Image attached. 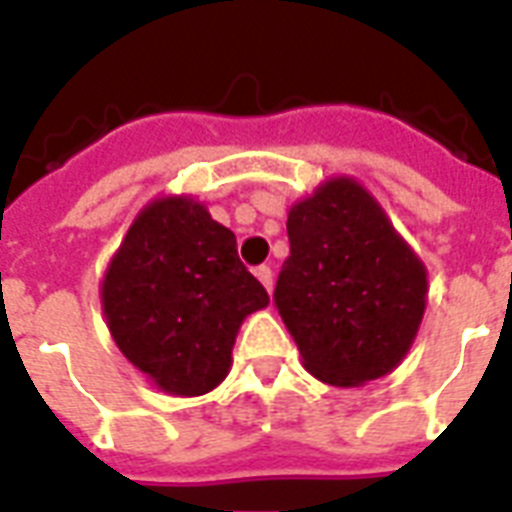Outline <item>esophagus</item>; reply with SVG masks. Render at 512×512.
Instances as JSON below:
<instances>
[{
  "mask_svg": "<svg viewBox=\"0 0 512 512\" xmlns=\"http://www.w3.org/2000/svg\"><path fill=\"white\" fill-rule=\"evenodd\" d=\"M256 278L261 281V286L267 289V292H272V270L267 267V264H261V267H256Z\"/></svg>",
  "mask_w": 512,
  "mask_h": 512,
  "instance_id": "obj_1",
  "label": "esophagus"
}]
</instances>
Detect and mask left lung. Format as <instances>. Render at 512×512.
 Wrapping results in <instances>:
<instances>
[{
	"mask_svg": "<svg viewBox=\"0 0 512 512\" xmlns=\"http://www.w3.org/2000/svg\"><path fill=\"white\" fill-rule=\"evenodd\" d=\"M289 259L272 300L316 379L357 387L390 374L423 322L425 264L379 201L335 177L289 210Z\"/></svg>",
	"mask_w": 512,
	"mask_h": 512,
	"instance_id": "1",
	"label": "left lung"
}]
</instances>
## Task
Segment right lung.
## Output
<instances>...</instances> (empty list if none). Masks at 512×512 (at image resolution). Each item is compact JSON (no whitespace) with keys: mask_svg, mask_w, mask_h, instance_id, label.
I'll list each match as a JSON object with an SVG mask.
<instances>
[{"mask_svg":"<svg viewBox=\"0 0 512 512\" xmlns=\"http://www.w3.org/2000/svg\"><path fill=\"white\" fill-rule=\"evenodd\" d=\"M100 300L119 352L163 393L190 398L226 379L240 324L270 297L204 204L166 196L136 215Z\"/></svg>","mask_w":512,"mask_h":512,"instance_id":"obj_1","label":"right lung"}]
</instances>
